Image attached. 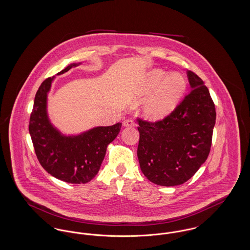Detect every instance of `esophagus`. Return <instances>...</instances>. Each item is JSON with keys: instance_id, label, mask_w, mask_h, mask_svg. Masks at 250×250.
<instances>
[{"instance_id": "1", "label": "esophagus", "mask_w": 250, "mask_h": 250, "mask_svg": "<svg viewBox=\"0 0 250 250\" xmlns=\"http://www.w3.org/2000/svg\"><path fill=\"white\" fill-rule=\"evenodd\" d=\"M123 125L126 127H132L135 125V122L132 119H125L123 122Z\"/></svg>"}]
</instances>
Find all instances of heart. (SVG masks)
Instances as JSON below:
<instances>
[{"mask_svg": "<svg viewBox=\"0 0 250 250\" xmlns=\"http://www.w3.org/2000/svg\"><path fill=\"white\" fill-rule=\"evenodd\" d=\"M186 89V79L179 72L167 76L161 69L150 72L146 77L143 91L145 93L156 91L144 102L143 115L150 121L165 119L178 106Z\"/></svg>", "mask_w": 250, "mask_h": 250, "instance_id": "heart-1", "label": "heart"}]
</instances>
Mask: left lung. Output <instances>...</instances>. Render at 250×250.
<instances>
[{"label": "left lung", "mask_w": 250, "mask_h": 250, "mask_svg": "<svg viewBox=\"0 0 250 250\" xmlns=\"http://www.w3.org/2000/svg\"><path fill=\"white\" fill-rule=\"evenodd\" d=\"M190 93L165 119L138 118V158L145 177L158 186L186 183L206 161L213 138L215 107L208 88L188 71Z\"/></svg>", "instance_id": "1"}]
</instances>
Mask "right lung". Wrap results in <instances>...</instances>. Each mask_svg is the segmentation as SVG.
<instances>
[{
	"label": "right lung",
	"instance_id": "obj_1",
	"mask_svg": "<svg viewBox=\"0 0 250 250\" xmlns=\"http://www.w3.org/2000/svg\"><path fill=\"white\" fill-rule=\"evenodd\" d=\"M76 65L72 63L58 75ZM53 79L48 78L38 88L30 116L29 132L36 157L53 177L71 184H86L97 174L107 145L119 134L122 124L98 126L73 137L62 135L49 123L47 114V95Z\"/></svg>",
	"mask_w": 250,
	"mask_h": 250
}]
</instances>
